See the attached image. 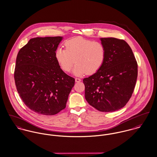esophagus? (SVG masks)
I'll list each match as a JSON object with an SVG mask.
<instances>
[{"label": "esophagus", "mask_w": 157, "mask_h": 157, "mask_svg": "<svg viewBox=\"0 0 157 157\" xmlns=\"http://www.w3.org/2000/svg\"><path fill=\"white\" fill-rule=\"evenodd\" d=\"M75 82H81V79H80L78 78H75Z\"/></svg>", "instance_id": "34e87169"}]
</instances>
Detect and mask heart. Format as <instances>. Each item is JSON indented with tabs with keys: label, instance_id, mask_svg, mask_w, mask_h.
I'll list each match as a JSON object with an SVG mask.
<instances>
[{
	"label": "heart",
	"instance_id": "1",
	"mask_svg": "<svg viewBox=\"0 0 157 157\" xmlns=\"http://www.w3.org/2000/svg\"><path fill=\"white\" fill-rule=\"evenodd\" d=\"M56 58L60 67L65 72H69L74 64L72 73L77 76L97 72L105 63L106 48L104 44L82 37L67 40L65 49L58 48Z\"/></svg>",
	"mask_w": 157,
	"mask_h": 157
}]
</instances>
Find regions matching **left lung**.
<instances>
[{"instance_id": "1", "label": "left lung", "mask_w": 157, "mask_h": 157, "mask_svg": "<svg viewBox=\"0 0 157 157\" xmlns=\"http://www.w3.org/2000/svg\"><path fill=\"white\" fill-rule=\"evenodd\" d=\"M106 48L104 64L83 80L85 98L101 112H113L123 108L134 92L138 66L133 52L124 40L100 38Z\"/></svg>"}]
</instances>
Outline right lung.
<instances>
[{"instance_id": "add662e5", "label": "right lung", "mask_w": 157, "mask_h": 157, "mask_svg": "<svg viewBox=\"0 0 157 157\" xmlns=\"http://www.w3.org/2000/svg\"><path fill=\"white\" fill-rule=\"evenodd\" d=\"M63 37H36L18 52L14 71L23 103L39 114L53 115L66 107L75 79L65 73L56 58Z\"/></svg>"}]
</instances>
